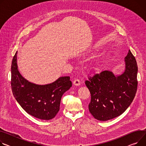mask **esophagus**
I'll return each instance as SVG.
<instances>
[{
  "mask_svg": "<svg viewBox=\"0 0 146 146\" xmlns=\"http://www.w3.org/2000/svg\"><path fill=\"white\" fill-rule=\"evenodd\" d=\"M73 84H74V86H79V85L80 84V80H79V79H75V80H74V82H73Z\"/></svg>",
  "mask_w": 146,
  "mask_h": 146,
  "instance_id": "34e87169",
  "label": "esophagus"
}]
</instances>
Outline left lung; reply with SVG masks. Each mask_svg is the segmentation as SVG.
Segmentation results:
<instances>
[{
	"label": "left lung",
	"instance_id": "8db88e82",
	"mask_svg": "<svg viewBox=\"0 0 146 146\" xmlns=\"http://www.w3.org/2000/svg\"><path fill=\"white\" fill-rule=\"evenodd\" d=\"M125 69L119 75L105 70L86 80L91 94L89 110L100 121L114 119L123 113L132 103L137 88L138 67L129 50L124 58Z\"/></svg>",
	"mask_w": 146,
	"mask_h": 146
}]
</instances>
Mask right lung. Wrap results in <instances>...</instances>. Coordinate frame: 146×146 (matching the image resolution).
I'll return each instance as SVG.
<instances>
[{"mask_svg": "<svg viewBox=\"0 0 146 146\" xmlns=\"http://www.w3.org/2000/svg\"><path fill=\"white\" fill-rule=\"evenodd\" d=\"M17 52L11 66V86L15 99L25 111L33 117L44 120L53 119L59 111L63 94L72 87L70 77H60L44 85L29 82L18 70Z\"/></svg>", "mask_w": 146, "mask_h": 146, "instance_id": "1", "label": "right lung"}]
</instances>
